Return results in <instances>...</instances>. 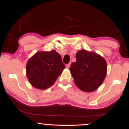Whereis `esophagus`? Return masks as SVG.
Returning a JSON list of instances; mask_svg holds the SVG:
<instances>
[{
    "label": "esophagus",
    "mask_w": 129,
    "mask_h": 129,
    "mask_svg": "<svg viewBox=\"0 0 129 129\" xmlns=\"http://www.w3.org/2000/svg\"><path fill=\"white\" fill-rule=\"evenodd\" d=\"M70 67V63H68V64L66 65V67L67 69H69Z\"/></svg>",
    "instance_id": "esophagus-1"
}]
</instances>
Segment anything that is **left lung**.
<instances>
[{
  "label": "left lung",
  "mask_w": 129,
  "mask_h": 129,
  "mask_svg": "<svg viewBox=\"0 0 129 129\" xmlns=\"http://www.w3.org/2000/svg\"><path fill=\"white\" fill-rule=\"evenodd\" d=\"M76 59L70 67L74 82L82 91L92 92L103 84L107 75L106 60L96 53L85 50L78 51Z\"/></svg>",
  "instance_id": "left-lung-1"
}]
</instances>
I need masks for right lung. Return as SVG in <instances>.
<instances>
[{"label":"right lung","mask_w":129,"mask_h":129,"mask_svg":"<svg viewBox=\"0 0 129 129\" xmlns=\"http://www.w3.org/2000/svg\"><path fill=\"white\" fill-rule=\"evenodd\" d=\"M64 69L61 56L55 50L38 52L26 63V76L32 86L45 90L55 82Z\"/></svg>","instance_id":"1"}]
</instances>
